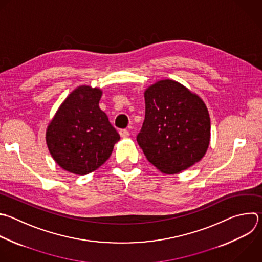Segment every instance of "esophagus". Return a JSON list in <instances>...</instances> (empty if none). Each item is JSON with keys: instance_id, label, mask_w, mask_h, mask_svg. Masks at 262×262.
Returning <instances> with one entry per match:
<instances>
[{"instance_id": "1", "label": "esophagus", "mask_w": 262, "mask_h": 262, "mask_svg": "<svg viewBox=\"0 0 262 262\" xmlns=\"http://www.w3.org/2000/svg\"><path fill=\"white\" fill-rule=\"evenodd\" d=\"M119 135L121 136V138H127L129 137V132L127 129H120Z\"/></svg>"}]
</instances>
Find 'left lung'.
<instances>
[{"label":"left lung","instance_id":"1","mask_svg":"<svg viewBox=\"0 0 262 262\" xmlns=\"http://www.w3.org/2000/svg\"><path fill=\"white\" fill-rule=\"evenodd\" d=\"M145 119L137 142L159 170L176 173L200 161L210 143L211 122L203 100L173 80L145 92Z\"/></svg>","mask_w":262,"mask_h":262}]
</instances>
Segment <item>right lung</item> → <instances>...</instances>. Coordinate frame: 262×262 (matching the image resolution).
Listing matches in <instances>:
<instances>
[{
  "instance_id": "1",
  "label": "right lung",
  "mask_w": 262,
  "mask_h": 262,
  "mask_svg": "<svg viewBox=\"0 0 262 262\" xmlns=\"http://www.w3.org/2000/svg\"><path fill=\"white\" fill-rule=\"evenodd\" d=\"M102 91L80 86L61 104L48 125L50 154L63 169L86 175L111 155L120 136L99 107Z\"/></svg>"
}]
</instances>
